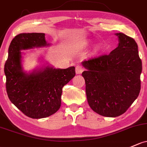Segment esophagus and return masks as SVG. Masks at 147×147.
<instances>
[{
  "instance_id": "1",
  "label": "esophagus",
  "mask_w": 147,
  "mask_h": 147,
  "mask_svg": "<svg viewBox=\"0 0 147 147\" xmlns=\"http://www.w3.org/2000/svg\"><path fill=\"white\" fill-rule=\"evenodd\" d=\"M83 71V69L80 66H76V74H80Z\"/></svg>"
}]
</instances>
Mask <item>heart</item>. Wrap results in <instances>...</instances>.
Instances as JSON below:
<instances>
[{"label":"heart","instance_id":"1","mask_svg":"<svg viewBox=\"0 0 147 147\" xmlns=\"http://www.w3.org/2000/svg\"><path fill=\"white\" fill-rule=\"evenodd\" d=\"M100 45H97L94 46V51L95 52V53H97V52L99 51V50H100Z\"/></svg>","mask_w":147,"mask_h":147}]
</instances>
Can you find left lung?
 <instances>
[{"mask_svg":"<svg viewBox=\"0 0 147 147\" xmlns=\"http://www.w3.org/2000/svg\"><path fill=\"white\" fill-rule=\"evenodd\" d=\"M115 35L118 45L109 55L82 61L87 99L90 108L101 116L123 114L138 97L142 70L138 46L122 33Z\"/></svg>","mask_w":147,"mask_h":147,"instance_id":"8db88e82","label":"left lung"}]
</instances>
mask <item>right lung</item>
I'll return each instance as SVG.
<instances>
[{"instance_id":"add662e5","label":"right lung","mask_w":147,"mask_h":147,"mask_svg":"<svg viewBox=\"0 0 147 147\" xmlns=\"http://www.w3.org/2000/svg\"><path fill=\"white\" fill-rule=\"evenodd\" d=\"M43 33L20 34L10 42L5 64L6 91L12 104L31 118H46L61 106L62 88L75 76V67L56 69L48 63L24 71L22 50L50 46Z\"/></svg>"}]
</instances>
